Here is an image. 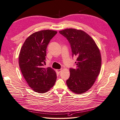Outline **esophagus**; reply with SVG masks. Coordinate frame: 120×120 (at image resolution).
Returning a JSON list of instances; mask_svg holds the SVG:
<instances>
[{"instance_id":"34e87169","label":"esophagus","mask_w":120,"mask_h":120,"mask_svg":"<svg viewBox=\"0 0 120 120\" xmlns=\"http://www.w3.org/2000/svg\"><path fill=\"white\" fill-rule=\"evenodd\" d=\"M62 71V69H60V70H56V71L57 72V74H60V72Z\"/></svg>"}]
</instances>
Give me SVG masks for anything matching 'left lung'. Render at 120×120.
Returning a JSON list of instances; mask_svg holds the SVG:
<instances>
[{"label": "left lung", "mask_w": 120, "mask_h": 120, "mask_svg": "<svg viewBox=\"0 0 120 120\" xmlns=\"http://www.w3.org/2000/svg\"><path fill=\"white\" fill-rule=\"evenodd\" d=\"M59 32L70 42L72 56L77 57L76 68H70V77L67 85L72 92L84 93L93 86L100 72L99 49L94 40L83 30L68 28Z\"/></svg>", "instance_id": "8db88e82"}]
</instances>
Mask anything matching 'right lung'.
Wrapping results in <instances>:
<instances>
[{"label": "right lung", "instance_id": "1", "mask_svg": "<svg viewBox=\"0 0 120 120\" xmlns=\"http://www.w3.org/2000/svg\"><path fill=\"white\" fill-rule=\"evenodd\" d=\"M56 31L42 30L31 34L26 39L19 55V66L28 86L34 92L44 93L54 86L56 71L44 68L47 46Z\"/></svg>", "mask_w": 120, "mask_h": 120}]
</instances>
